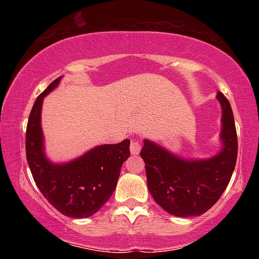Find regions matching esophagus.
Wrapping results in <instances>:
<instances>
[{
  "label": "esophagus",
  "mask_w": 259,
  "mask_h": 259,
  "mask_svg": "<svg viewBox=\"0 0 259 259\" xmlns=\"http://www.w3.org/2000/svg\"><path fill=\"white\" fill-rule=\"evenodd\" d=\"M140 150H141V142L138 139L132 140V144H130V152H132V154H139Z\"/></svg>",
  "instance_id": "34e87169"
}]
</instances>
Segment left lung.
Wrapping results in <instances>:
<instances>
[{
	"label": "left lung",
	"mask_w": 259,
	"mask_h": 259,
	"mask_svg": "<svg viewBox=\"0 0 259 259\" xmlns=\"http://www.w3.org/2000/svg\"><path fill=\"white\" fill-rule=\"evenodd\" d=\"M222 105L223 150L208 159H184L145 140L140 156L146 168L153 200L175 217L201 215L215 204L227 189L237 158V135L233 109L218 92Z\"/></svg>",
	"instance_id": "left-lung-1"
}]
</instances>
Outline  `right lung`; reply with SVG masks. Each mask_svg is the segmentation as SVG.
Returning a JSON list of instances; mask_svg holds the SVG:
<instances>
[{"label":"right lung","instance_id":"1","mask_svg":"<svg viewBox=\"0 0 259 259\" xmlns=\"http://www.w3.org/2000/svg\"><path fill=\"white\" fill-rule=\"evenodd\" d=\"M59 80L61 76L53 80L32 106L26 125V160L38 190L58 212L72 218H88L114 192L121 165L130 156V140L101 145L64 164L50 162L44 152L41 108L44 97Z\"/></svg>","mask_w":259,"mask_h":259}]
</instances>
